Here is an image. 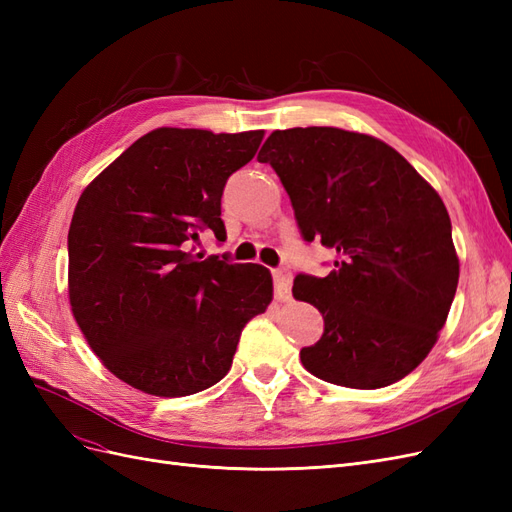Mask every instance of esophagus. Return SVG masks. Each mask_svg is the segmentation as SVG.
I'll use <instances>...</instances> for the list:
<instances>
[{
  "instance_id": "34e87169",
  "label": "esophagus",
  "mask_w": 512,
  "mask_h": 512,
  "mask_svg": "<svg viewBox=\"0 0 512 512\" xmlns=\"http://www.w3.org/2000/svg\"><path fill=\"white\" fill-rule=\"evenodd\" d=\"M290 284H292L290 271H282V269L273 271V286H275L277 301H290Z\"/></svg>"
}]
</instances>
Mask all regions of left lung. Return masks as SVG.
<instances>
[{
	"label": "left lung",
	"mask_w": 512,
	"mask_h": 512,
	"mask_svg": "<svg viewBox=\"0 0 512 512\" xmlns=\"http://www.w3.org/2000/svg\"><path fill=\"white\" fill-rule=\"evenodd\" d=\"M258 160L282 179L303 237L337 254L327 277L292 286L324 318L303 367L348 389L406 378L438 342L459 282L440 194L391 145L342 128L275 130Z\"/></svg>",
	"instance_id": "obj_1"
}]
</instances>
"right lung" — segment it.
Listing matches in <instances>:
<instances>
[{
    "mask_svg": "<svg viewBox=\"0 0 512 512\" xmlns=\"http://www.w3.org/2000/svg\"><path fill=\"white\" fill-rule=\"evenodd\" d=\"M265 130L158 128L83 190L68 232V294L89 348L113 376L156 397L220 382L241 329L273 299L262 265L194 254L200 232L226 239V179Z\"/></svg>",
    "mask_w": 512,
    "mask_h": 512,
    "instance_id": "1",
    "label": "right lung"
}]
</instances>
